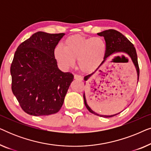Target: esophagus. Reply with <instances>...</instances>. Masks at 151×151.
I'll use <instances>...</instances> for the list:
<instances>
[{
	"label": "esophagus",
	"instance_id": "1",
	"mask_svg": "<svg viewBox=\"0 0 151 151\" xmlns=\"http://www.w3.org/2000/svg\"><path fill=\"white\" fill-rule=\"evenodd\" d=\"M74 79L76 80H82V77L81 76L75 74V75H74Z\"/></svg>",
	"mask_w": 151,
	"mask_h": 151
}]
</instances>
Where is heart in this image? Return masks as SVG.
Here are the masks:
<instances>
[{
	"instance_id": "b5f03b06",
	"label": "heart",
	"mask_w": 151,
	"mask_h": 151,
	"mask_svg": "<svg viewBox=\"0 0 151 151\" xmlns=\"http://www.w3.org/2000/svg\"><path fill=\"white\" fill-rule=\"evenodd\" d=\"M106 51V44L100 37L73 35L66 39L65 47L58 45L53 55L64 69L73 67L78 58L80 69L85 73H91L98 69L104 60Z\"/></svg>"
}]
</instances>
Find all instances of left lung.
Masks as SVG:
<instances>
[{
	"mask_svg": "<svg viewBox=\"0 0 151 151\" xmlns=\"http://www.w3.org/2000/svg\"><path fill=\"white\" fill-rule=\"evenodd\" d=\"M98 36H103L104 38L105 42H106V54H105L104 60L102 61V63H101V66L107 59L109 58L111 55H113L116 53H123V54L127 55L128 56L131 58L132 62L135 65L136 72H137V82L138 83V80H139V65H138V62H137V53H136L135 48L134 47V45L124 36L122 34H121L120 32H117L116 30L114 29H109V30H105L103 31L102 32H100L98 34ZM124 58V56H123ZM99 68V67H98ZM96 69V70H97ZM96 70L95 71H96ZM95 72L89 74V75L86 76L84 78V80L85 81H87L91 76ZM85 84V83H84ZM84 101V104L86 107V109H88V111L91 112L93 114L98 115L100 117H113L115 115H116L119 113H116V114L111 115H100L98 113L94 112L88 106L86 102L85 93H84L83 95Z\"/></svg>",
	"mask_w": 151,
	"mask_h": 151,
	"instance_id": "1",
	"label": "left lung"
}]
</instances>
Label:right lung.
I'll return each mask as SVG.
<instances>
[{
    "mask_svg": "<svg viewBox=\"0 0 151 151\" xmlns=\"http://www.w3.org/2000/svg\"><path fill=\"white\" fill-rule=\"evenodd\" d=\"M65 34L38 32L16 49L10 68L12 90L29 115L54 114L63 106L73 76L58 69L53 51Z\"/></svg>",
    "mask_w": 151,
    "mask_h": 151,
    "instance_id": "right-lung-1",
    "label": "right lung"
}]
</instances>
